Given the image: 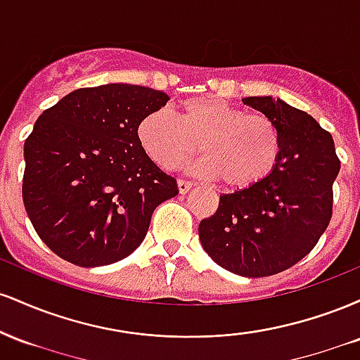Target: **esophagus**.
Instances as JSON below:
<instances>
[{"mask_svg":"<svg viewBox=\"0 0 360 360\" xmlns=\"http://www.w3.org/2000/svg\"><path fill=\"white\" fill-rule=\"evenodd\" d=\"M191 183H189V181H184V179H179L177 181V188H179V193L181 194H186L189 191V189H191Z\"/></svg>","mask_w":360,"mask_h":360,"instance_id":"34e87169","label":"esophagus"}]
</instances>
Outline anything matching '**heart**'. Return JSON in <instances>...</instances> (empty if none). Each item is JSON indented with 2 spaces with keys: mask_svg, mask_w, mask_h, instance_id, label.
Listing matches in <instances>:
<instances>
[{
  "mask_svg": "<svg viewBox=\"0 0 360 360\" xmlns=\"http://www.w3.org/2000/svg\"><path fill=\"white\" fill-rule=\"evenodd\" d=\"M137 137L148 159L174 169L198 152V171L220 179L232 191H247L266 181L281 154V134L264 113L230 105L220 98H191L177 106L176 118L154 110L140 120Z\"/></svg>",
  "mask_w": 360,
  "mask_h": 360,
  "instance_id": "obj_1",
  "label": "heart"
}]
</instances>
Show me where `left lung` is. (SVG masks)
<instances>
[{"instance_id": "left-lung-1", "label": "left lung", "mask_w": 360, "mask_h": 360, "mask_svg": "<svg viewBox=\"0 0 360 360\" xmlns=\"http://www.w3.org/2000/svg\"><path fill=\"white\" fill-rule=\"evenodd\" d=\"M243 103L278 125L279 160L255 188L220 194L217 212L200 223V240L223 269L264 278L298 264L320 240L332 220L340 159L330 131L307 111L271 96Z\"/></svg>"}]
</instances>
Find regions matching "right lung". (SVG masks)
I'll return each instance as SVG.
<instances>
[{
  "instance_id": "right-lung-1",
  "label": "right lung",
  "mask_w": 360,
  "mask_h": 360,
  "mask_svg": "<svg viewBox=\"0 0 360 360\" xmlns=\"http://www.w3.org/2000/svg\"><path fill=\"white\" fill-rule=\"evenodd\" d=\"M169 101L162 91L103 84L69 93L25 140L23 205L45 245L98 267L130 255L154 210L179 189L143 152L140 120Z\"/></svg>"
}]
</instances>
